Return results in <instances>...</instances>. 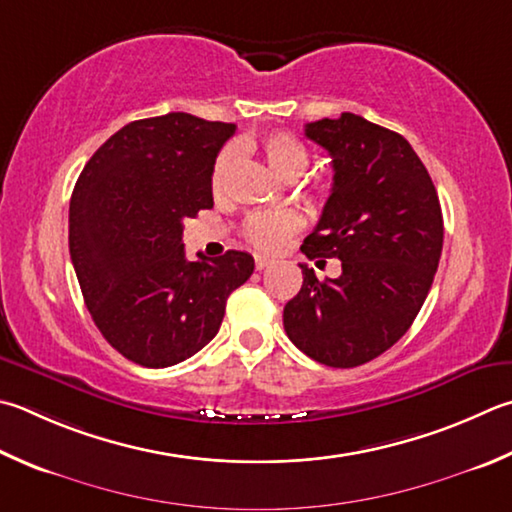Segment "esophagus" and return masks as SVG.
<instances>
[{
	"instance_id": "esophagus-1",
	"label": "esophagus",
	"mask_w": 512,
	"mask_h": 512,
	"mask_svg": "<svg viewBox=\"0 0 512 512\" xmlns=\"http://www.w3.org/2000/svg\"><path fill=\"white\" fill-rule=\"evenodd\" d=\"M271 264H273V259L262 257V255L255 257V268H257V271H264V268H268Z\"/></svg>"
}]
</instances>
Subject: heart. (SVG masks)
Wrapping results in <instances>:
<instances>
[{"label": "heart", "instance_id": "obj_1", "mask_svg": "<svg viewBox=\"0 0 512 512\" xmlns=\"http://www.w3.org/2000/svg\"><path fill=\"white\" fill-rule=\"evenodd\" d=\"M257 147L268 167L282 179H295L309 165V154H306L304 145L295 141L291 134H268ZM235 156V147H226V150L219 152L215 167H212V188L215 190H221V185L226 183L230 167L235 165ZM300 228L302 217L295 210H264L248 215L241 232H244V239L253 248L264 250V253H275Z\"/></svg>", "mask_w": 512, "mask_h": 512}]
</instances>
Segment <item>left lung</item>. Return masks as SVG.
Segmentation results:
<instances>
[{"label":"left lung","mask_w":512,"mask_h":512,"mask_svg":"<svg viewBox=\"0 0 512 512\" xmlns=\"http://www.w3.org/2000/svg\"><path fill=\"white\" fill-rule=\"evenodd\" d=\"M329 152L333 188L304 239L309 259H340L336 280L300 266V293L284 306L293 345L327 367L378 358L412 327L443 248L436 188L401 134L345 111L304 127Z\"/></svg>","instance_id":"left-lung-1"}]
</instances>
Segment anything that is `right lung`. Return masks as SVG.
Masks as SVG:
<instances>
[{
    "instance_id": "obj_1",
    "label": "right lung",
    "mask_w": 512,
    "mask_h": 512,
    "mask_svg": "<svg viewBox=\"0 0 512 512\" xmlns=\"http://www.w3.org/2000/svg\"><path fill=\"white\" fill-rule=\"evenodd\" d=\"M232 123L183 111L134 120L98 147L69 203V253L102 336L127 360L170 367L217 336L255 259L188 262L183 221L212 208V167Z\"/></svg>"
}]
</instances>
